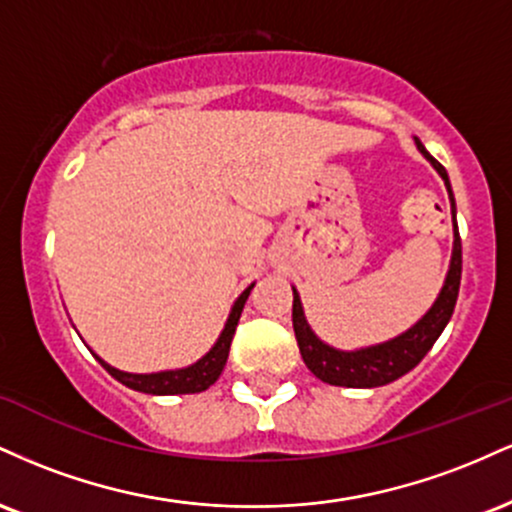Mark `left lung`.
<instances>
[{"mask_svg":"<svg viewBox=\"0 0 512 512\" xmlns=\"http://www.w3.org/2000/svg\"><path fill=\"white\" fill-rule=\"evenodd\" d=\"M416 149L421 151V156L436 168V173L443 178L445 190L450 197V214H452V226H455V240H452V257H450V269L445 276V284L440 289L438 298L433 301L431 308L426 310V315L419 322L409 327L407 332L397 334L395 339H387L383 344L363 346V349L344 351L334 349V346L322 342L317 334L310 330L308 320H305L303 303L298 291L293 289V332H296L298 349L305 366L310 368V373L315 378H320L327 385H339V387H380L392 383V380L402 378L404 373H409L411 368L419 366L421 358H424L431 346L436 344V339L443 334L445 325L450 322L452 310H455L457 293H460V279H462V240L460 231H457V209H455V197H452V187L448 170L426 151V146L419 142V137H414Z\"/></svg>","mask_w":512,"mask_h":512,"instance_id":"1","label":"left lung"}]
</instances>
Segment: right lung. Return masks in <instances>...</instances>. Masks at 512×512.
Segmentation results:
<instances>
[{"instance_id":"obj_1","label":"right lung","mask_w":512,"mask_h":512,"mask_svg":"<svg viewBox=\"0 0 512 512\" xmlns=\"http://www.w3.org/2000/svg\"><path fill=\"white\" fill-rule=\"evenodd\" d=\"M245 289L233 303L231 313H228L226 325L216 339V344L204 354L199 361L192 363V366L185 368H175V370H158V373H127V370H120L110 363H105L101 356H96V361L113 375L115 380H120L122 385H127L129 390H137V392H146V395H195V392H204L207 387H211L219 380L223 366L228 361V351H231V342H233V334H236L240 313H243L245 301H248L250 291Z\"/></svg>"}]
</instances>
